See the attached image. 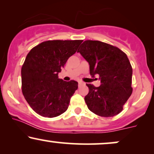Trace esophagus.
<instances>
[{
	"label": "esophagus",
	"instance_id": "34e87169",
	"mask_svg": "<svg viewBox=\"0 0 154 154\" xmlns=\"http://www.w3.org/2000/svg\"><path fill=\"white\" fill-rule=\"evenodd\" d=\"M85 83L83 82H81V81H79L78 82V85H79V86H81V85H84Z\"/></svg>",
	"mask_w": 154,
	"mask_h": 154
}]
</instances>
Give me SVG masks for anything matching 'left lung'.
I'll use <instances>...</instances> for the list:
<instances>
[{
  "label": "left lung",
  "instance_id": "8db88e82",
  "mask_svg": "<svg viewBox=\"0 0 154 154\" xmlns=\"http://www.w3.org/2000/svg\"><path fill=\"white\" fill-rule=\"evenodd\" d=\"M77 52L90 65L92 77L99 75L100 85L86 84L85 100L90 111L103 117L119 114L132 93V69L127 55L118 48L98 40H85Z\"/></svg>",
  "mask_w": 154,
  "mask_h": 154
}]
</instances>
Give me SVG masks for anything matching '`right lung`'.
Returning <instances> with one entry per match:
<instances>
[{
    "mask_svg": "<svg viewBox=\"0 0 154 154\" xmlns=\"http://www.w3.org/2000/svg\"><path fill=\"white\" fill-rule=\"evenodd\" d=\"M82 40H48L33 48L22 68L24 98L39 115L53 118L67 110L70 98L78 88L75 80L58 77Z\"/></svg>",
    "mask_w": 154,
    "mask_h": 154,
    "instance_id": "obj_1",
    "label": "right lung"
}]
</instances>
